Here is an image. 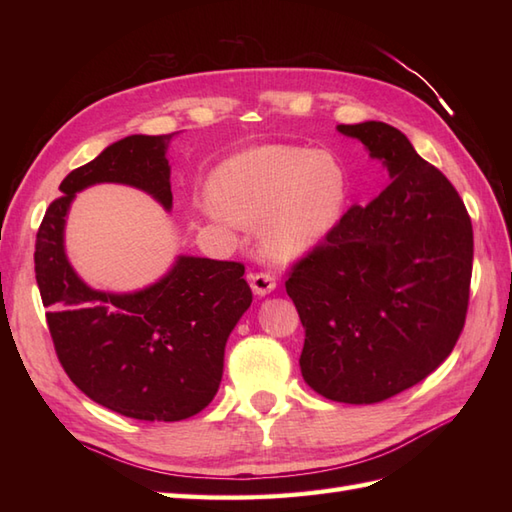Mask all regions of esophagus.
Segmentation results:
<instances>
[{
  "mask_svg": "<svg viewBox=\"0 0 512 512\" xmlns=\"http://www.w3.org/2000/svg\"><path fill=\"white\" fill-rule=\"evenodd\" d=\"M248 284H250V288H253V292H255L257 297H266V295H270V292L277 288V281H275V277L270 275V273L250 275L248 277Z\"/></svg>",
  "mask_w": 512,
  "mask_h": 512,
  "instance_id": "1",
  "label": "esophagus"
}]
</instances>
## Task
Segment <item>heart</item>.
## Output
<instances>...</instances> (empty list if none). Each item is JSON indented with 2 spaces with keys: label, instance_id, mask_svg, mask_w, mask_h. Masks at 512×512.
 Returning a JSON list of instances; mask_svg holds the SVG:
<instances>
[{
  "label": "heart",
  "instance_id": "obj_1",
  "mask_svg": "<svg viewBox=\"0 0 512 512\" xmlns=\"http://www.w3.org/2000/svg\"><path fill=\"white\" fill-rule=\"evenodd\" d=\"M213 202L204 213H222L239 224H262L259 244L277 262L312 253L345 211L347 176L325 151L268 145L222 162L211 178Z\"/></svg>",
  "mask_w": 512,
  "mask_h": 512
}]
</instances>
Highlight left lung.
<instances>
[{
    "instance_id": "1",
    "label": "left lung",
    "mask_w": 512,
    "mask_h": 512,
    "mask_svg": "<svg viewBox=\"0 0 512 512\" xmlns=\"http://www.w3.org/2000/svg\"><path fill=\"white\" fill-rule=\"evenodd\" d=\"M383 162L389 184L352 206L290 270L306 330L303 380L334 402L374 405L447 361L464 328L473 226L453 184L396 127H336Z\"/></svg>"
}]
</instances>
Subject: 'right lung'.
I'll return each instance as SVG.
<instances>
[{
    "label": "right lung",
    "mask_w": 512,
    "mask_h": 512,
    "mask_svg": "<svg viewBox=\"0 0 512 512\" xmlns=\"http://www.w3.org/2000/svg\"><path fill=\"white\" fill-rule=\"evenodd\" d=\"M171 138L127 136L68 173L35 244L37 286L65 374L99 405L147 422L191 418L217 394L228 334L253 301L244 266L180 255L143 290H94L65 255V220L74 195L99 182L129 184L171 211Z\"/></svg>",
    "instance_id": "right-lung-1"
}]
</instances>
